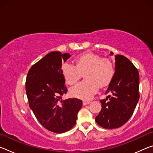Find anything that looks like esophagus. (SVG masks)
I'll use <instances>...</instances> for the list:
<instances>
[{
	"instance_id": "obj_1",
	"label": "esophagus",
	"mask_w": 153,
	"mask_h": 153,
	"mask_svg": "<svg viewBox=\"0 0 153 153\" xmlns=\"http://www.w3.org/2000/svg\"><path fill=\"white\" fill-rule=\"evenodd\" d=\"M90 102H90V100H84V101H83V105H86L90 104Z\"/></svg>"
}]
</instances>
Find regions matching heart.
Listing matches in <instances>:
<instances>
[{
    "mask_svg": "<svg viewBox=\"0 0 153 153\" xmlns=\"http://www.w3.org/2000/svg\"><path fill=\"white\" fill-rule=\"evenodd\" d=\"M76 66L69 63L62 65L61 72L67 84L73 85L78 81L84 73V81L69 90L71 96L88 100L97 91L98 87H105L112 80L115 67L109 59L102 58L94 53H84L76 59Z\"/></svg>",
    "mask_w": 153,
    "mask_h": 153,
    "instance_id": "1",
    "label": "heart"
}]
</instances>
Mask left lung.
Masks as SVG:
<instances>
[{
    "label": "left lung",
    "instance_id": "1",
    "mask_svg": "<svg viewBox=\"0 0 153 153\" xmlns=\"http://www.w3.org/2000/svg\"><path fill=\"white\" fill-rule=\"evenodd\" d=\"M115 74L106 91L111 95L100 100L102 109L95 118L96 122L105 129L118 128L125 124L133 115L140 98L138 69L123 55H115Z\"/></svg>",
    "mask_w": 153,
    "mask_h": 153
}]
</instances>
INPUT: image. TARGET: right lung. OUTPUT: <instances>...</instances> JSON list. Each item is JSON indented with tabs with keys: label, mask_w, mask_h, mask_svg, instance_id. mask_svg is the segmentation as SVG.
Segmentation results:
<instances>
[{
	"label": "right lung",
	"mask_w": 153,
	"mask_h": 153,
	"mask_svg": "<svg viewBox=\"0 0 153 153\" xmlns=\"http://www.w3.org/2000/svg\"><path fill=\"white\" fill-rule=\"evenodd\" d=\"M70 56L57 51L48 53L32 66L25 82L29 106L36 119L44 128L57 134L73 128L82 106L78 98L62 99L67 92L62 62Z\"/></svg>",
	"instance_id": "add662e5"
}]
</instances>
